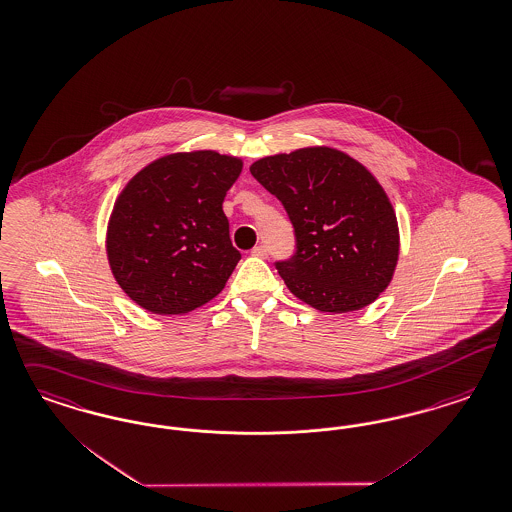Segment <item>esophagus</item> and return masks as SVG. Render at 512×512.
<instances>
[{
  "label": "esophagus",
  "mask_w": 512,
  "mask_h": 512,
  "mask_svg": "<svg viewBox=\"0 0 512 512\" xmlns=\"http://www.w3.org/2000/svg\"><path fill=\"white\" fill-rule=\"evenodd\" d=\"M252 254H254V256H258V258H267L269 250H267L265 245H256V247L252 248Z\"/></svg>",
  "instance_id": "1"
}]
</instances>
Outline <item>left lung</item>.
Returning a JSON list of instances; mask_svg holds the SVG:
<instances>
[{"label":"left lung","mask_w":512,"mask_h":512,"mask_svg":"<svg viewBox=\"0 0 512 512\" xmlns=\"http://www.w3.org/2000/svg\"><path fill=\"white\" fill-rule=\"evenodd\" d=\"M250 172L294 228V254L275 262L288 290L328 313L374 302L398 260L397 216L378 180L332 148L264 157Z\"/></svg>","instance_id":"1"}]
</instances>
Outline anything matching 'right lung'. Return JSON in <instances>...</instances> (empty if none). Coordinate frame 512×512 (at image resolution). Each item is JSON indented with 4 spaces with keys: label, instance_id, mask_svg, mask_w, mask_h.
<instances>
[{
    "label": "right lung",
    "instance_id": "1",
    "mask_svg": "<svg viewBox=\"0 0 512 512\" xmlns=\"http://www.w3.org/2000/svg\"><path fill=\"white\" fill-rule=\"evenodd\" d=\"M241 167L216 152L172 153L121 191L106 248L115 281L133 302L178 315L222 292L241 260L222 209Z\"/></svg>",
    "mask_w": 512,
    "mask_h": 512
}]
</instances>
